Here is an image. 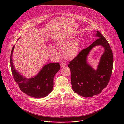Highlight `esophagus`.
<instances>
[{"label":"esophagus","instance_id":"obj_1","mask_svg":"<svg viewBox=\"0 0 124 124\" xmlns=\"http://www.w3.org/2000/svg\"><path fill=\"white\" fill-rule=\"evenodd\" d=\"M60 66H61V68L64 67H65V66H66V64H64V63H61L60 64Z\"/></svg>","mask_w":124,"mask_h":124}]
</instances>
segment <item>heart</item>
Masks as SVG:
<instances>
[{
	"mask_svg": "<svg viewBox=\"0 0 124 124\" xmlns=\"http://www.w3.org/2000/svg\"><path fill=\"white\" fill-rule=\"evenodd\" d=\"M54 46L57 49H62V56L64 59L67 60H72L78 55L80 49V42L75 39V38L70 36L56 41L54 44ZM49 52L51 55L54 56H58V51L54 48L49 49Z\"/></svg>",
	"mask_w": 124,
	"mask_h": 124,
	"instance_id": "heart-1",
	"label": "heart"
}]
</instances>
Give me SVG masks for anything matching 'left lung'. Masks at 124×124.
<instances>
[{"label":"left lung","mask_w":124,"mask_h":124,"mask_svg":"<svg viewBox=\"0 0 124 124\" xmlns=\"http://www.w3.org/2000/svg\"><path fill=\"white\" fill-rule=\"evenodd\" d=\"M98 39L88 47L82 50L76 58L70 62L71 82L73 91L84 97H91L101 93L108 84L113 68V54L104 36L96 31ZM101 46L105 49L97 69H93L87 62V57L95 46Z\"/></svg>","instance_id":"1"}]
</instances>
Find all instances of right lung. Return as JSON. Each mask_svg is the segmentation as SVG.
Here are the masks:
<instances>
[{
    "label": "right lung",
    "mask_w": 124,
    "mask_h": 124,
    "mask_svg": "<svg viewBox=\"0 0 124 124\" xmlns=\"http://www.w3.org/2000/svg\"><path fill=\"white\" fill-rule=\"evenodd\" d=\"M14 46L12 49L10 57V67L14 81L18 85L20 90L28 96L35 98L46 97L52 91L54 76L60 70L59 63L45 65L36 75L26 78L22 75L13 66L12 54Z\"/></svg>",
    "instance_id": "add662e5"
}]
</instances>
